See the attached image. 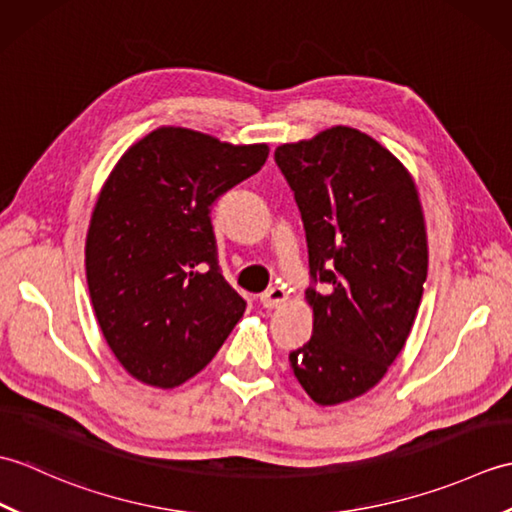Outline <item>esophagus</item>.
<instances>
[{"mask_svg":"<svg viewBox=\"0 0 512 512\" xmlns=\"http://www.w3.org/2000/svg\"><path fill=\"white\" fill-rule=\"evenodd\" d=\"M286 299H288V292H286V288H281V286H270L266 292H262V297H259L262 306L268 308V310L281 306V303H284Z\"/></svg>","mask_w":512,"mask_h":512,"instance_id":"1","label":"esophagus"}]
</instances>
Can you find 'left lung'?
<instances>
[{"label": "left lung", "instance_id": "obj_1", "mask_svg": "<svg viewBox=\"0 0 512 512\" xmlns=\"http://www.w3.org/2000/svg\"><path fill=\"white\" fill-rule=\"evenodd\" d=\"M306 228L314 314L310 341L290 352L319 405L372 389L396 361L427 281V231L402 162L352 127L275 151Z\"/></svg>", "mask_w": 512, "mask_h": 512}]
</instances>
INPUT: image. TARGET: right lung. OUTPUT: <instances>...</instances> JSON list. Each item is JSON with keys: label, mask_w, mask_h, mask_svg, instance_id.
<instances>
[{"label": "right lung", "mask_w": 512, "mask_h": 512, "mask_svg": "<svg viewBox=\"0 0 512 512\" xmlns=\"http://www.w3.org/2000/svg\"><path fill=\"white\" fill-rule=\"evenodd\" d=\"M268 145L160 127L129 147L96 200L85 275L114 356L171 389L211 363L246 301L222 277L211 206L264 167Z\"/></svg>", "instance_id": "right-lung-1"}]
</instances>
